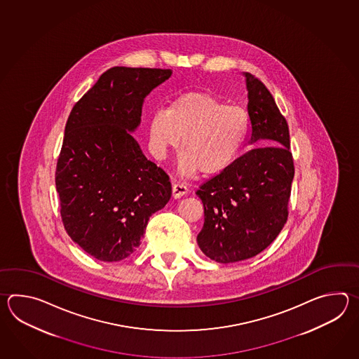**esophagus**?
Masks as SVG:
<instances>
[{
	"label": "esophagus",
	"mask_w": 359,
	"mask_h": 359,
	"mask_svg": "<svg viewBox=\"0 0 359 359\" xmlns=\"http://www.w3.org/2000/svg\"><path fill=\"white\" fill-rule=\"evenodd\" d=\"M187 192H189L187 187H186L184 184H182V183H175V184L172 186V196L175 198H182Z\"/></svg>",
	"instance_id": "34e87169"
}]
</instances>
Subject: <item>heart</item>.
I'll use <instances>...</instances> for the list:
<instances>
[{
	"label": "heart",
	"instance_id": "obj_1",
	"mask_svg": "<svg viewBox=\"0 0 359 359\" xmlns=\"http://www.w3.org/2000/svg\"><path fill=\"white\" fill-rule=\"evenodd\" d=\"M249 118L244 109L227 105L208 92L183 93L167 111H159L147 124L149 142L158 159L180 147L178 169L183 176L221 175L229 169L244 146Z\"/></svg>",
	"mask_w": 359,
	"mask_h": 359
}]
</instances>
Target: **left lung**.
<instances>
[{
	"label": "left lung",
	"instance_id": "8db88e82",
	"mask_svg": "<svg viewBox=\"0 0 359 359\" xmlns=\"http://www.w3.org/2000/svg\"><path fill=\"white\" fill-rule=\"evenodd\" d=\"M252 149L203 183L196 195L204 205L198 248L218 263L249 259L263 252L287 221L294 178L289 126L267 87L244 73Z\"/></svg>",
	"mask_w": 359,
	"mask_h": 359
}]
</instances>
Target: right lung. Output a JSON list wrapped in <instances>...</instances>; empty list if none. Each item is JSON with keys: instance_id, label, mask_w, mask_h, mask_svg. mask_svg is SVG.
Returning <instances> with one entry per match:
<instances>
[{"instance_id": "1", "label": "right lung", "mask_w": 359, "mask_h": 359, "mask_svg": "<svg viewBox=\"0 0 359 359\" xmlns=\"http://www.w3.org/2000/svg\"><path fill=\"white\" fill-rule=\"evenodd\" d=\"M170 76V69L114 67L70 111L55 173L61 219L96 259L119 262L136 252L149 218L170 198L168 175L130 135L146 96Z\"/></svg>"}]
</instances>
